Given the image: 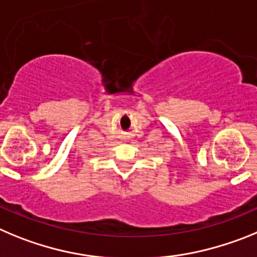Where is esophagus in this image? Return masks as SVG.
I'll return each instance as SVG.
<instances>
[{
  "label": "esophagus",
  "mask_w": 257,
  "mask_h": 257,
  "mask_svg": "<svg viewBox=\"0 0 257 257\" xmlns=\"http://www.w3.org/2000/svg\"><path fill=\"white\" fill-rule=\"evenodd\" d=\"M128 138H129V136L126 133L121 134V140H123V141H126V140H128Z\"/></svg>",
  "instance_id": "obj_1"
}]
</instances>
